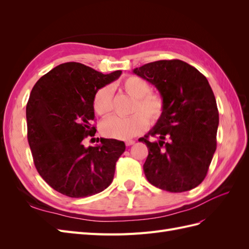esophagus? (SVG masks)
Masks as SVG:
<instances>
[{"label":"esophagus","instance_id":"obj_1","mask_svg":"<svg viewBox=\"0 0 249 249\" xmlns=\"http://www.w3.org/2000/svg\"><path fill=\"white\" fill-rule=\"evenodd\" d=\"M134 143H135L134 140H126V141H125V145H126V146H130V145H133Z\"/></svg>","mask_w":249,"mask_h":249}]
</instances>
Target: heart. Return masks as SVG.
<instances>
[{"mask_svg": "<svg viewBox=\"0 0 249 249\" xmlns=\"http://www.w3.org/2000/svg\"><path fill=\"white\" fill-rule=\"evenodd\" d=\"M124 91L134 97L132 107L133 115L130 117L110 116L101 124V133L105 137L127 140L145 132L148 127L149 120L156 124L163 117L165 113V100L162 94L152 92L147 81L136 76L126 77L120 84ZM93 109L96 114L105 116L113 109L112 87L106 85L101 87L93 96Z\"/></svg>", "mask_w": 249, "mask_h": 249, "instance_id": "heart-1", "label": "heart"}]
</instances>
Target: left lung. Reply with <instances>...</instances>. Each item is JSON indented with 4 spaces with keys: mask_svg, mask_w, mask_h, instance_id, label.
I'll list each match as a JSON object with an SVG mask.
<instances>
[{
    "mask_svg": "<svg viewBox=\"0 0 249 249\" xmlns=\"http://www.w3.org/2000/svg\"><path fill=\"white\" fill-rule=\"evenodd\" d=\"M134 73L163 95L165 113L144 137L148 156L143 170L148 182L169 192H185L205 179L216 150L217 104L207 78L182 60H159ZM149 136L158 138L150 142Z\"/></svg>",
    "mask_w": 249,
    "mask_h": 249,
    "instance_id": "1",
    "label": "left lung"
}]
</instances>
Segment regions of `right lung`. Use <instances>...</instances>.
Segmentation results:
<instances>
[{"label": "right lung", "mask_w": 249, "mask_h": 249, "mask_svg": "<svg viewBox=\"0 0 249 249\" xmlns=\"http://www.w3.org/2000/svg\"><path fill=\"white\" fill-rule=\"evenodd\" d=\"M78 62L56 66L32 88L26 108L28 141L35 167L56 191L82 198L100 193L112 183L124 141L101 138L85 147L83 140L96 132L93 96L119 78Z\"/></svg>", "instance_id": "1"}]
</instances>
